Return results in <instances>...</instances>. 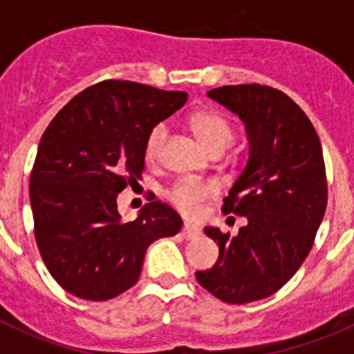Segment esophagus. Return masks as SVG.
<instances>
[{
    "mask_svg": "<svg viewBox=\"0 0 354 354\" xmlns=\"http://www.w3.org/2000/svg\"><path fill=\"white\" fill-rule=\"evenodd\" d=\"M183 236L186 237V239H195V237L200 236V228L193 227V225H189V223H184Z\"/></svg>",
    "mask_w": 354,
    "mask_h": 354,
    "instance_id": "1",
    "label": "esophagus"
}]
</instances>
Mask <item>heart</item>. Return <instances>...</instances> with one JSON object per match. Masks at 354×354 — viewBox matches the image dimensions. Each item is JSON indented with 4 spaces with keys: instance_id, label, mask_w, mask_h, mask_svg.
<instances>
[{
    "instance_id": "obj_1",
    "label": "heart",
    "mask_w": 354,
    "mask_h": 354,
    "mask_svg": "<svg viewBox=\"0 0 354 354\" xmlns=\"http://www.w3.org/2000/svg\"><path fill=\"white\" fill-rule=\"evenodd\" d=\"M189 126L195 131L200 142L204 143L212 154L223 152L234 140L232 124L228 122V118H225L221 113H216V111H209V109L196 111L189 118ZM167 124H162V122L150 127L145 136V145H143V154L149 161H154L159 158L165 140H167ZM216 193H218V187L214 184L186 179L171 187L168 198L184 214L196 216L204 209L205 202L216 196Z\"/></svg>"
}]
</instances>
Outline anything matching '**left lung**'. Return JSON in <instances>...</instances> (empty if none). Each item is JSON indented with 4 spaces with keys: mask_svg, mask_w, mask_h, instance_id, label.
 <instances>
[{
    "mask_svg": "<svg viewBox=\"0 0 354 354\" xmlns=\"http://www.w3.org/2000/svg\"><path fill=\"white\" fill-rule=\"evenodd\" d=\"M207 95L246 124L250 159L221 207L246 216V225L236 237L205 228L220 257L196 280L221 301L243 305L282 289L310 253L326 211V168L312 122L287 93L250 83Z\"/></svg>",
    "mask_w": 354,
    "mask_h": 354,
    "instance_id": "1",
    "label": "left lung"
}]
</instances>
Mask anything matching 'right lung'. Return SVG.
<instances>
[{
	"mask_svg": "<svg viewBox=\"0 0 354 354\" xmlns=\"http://www.w3.org/2000/svg\"><path fill=\"white\" fill-rule=\"evenodd\" d=\"M186 101V92L106 80L72 97L44 131L30 202L37 246L62 289L115 298L138 282L147 248L180 230V216L159 200L122 221L117 196L142 179L150 127Z\"/></svg>",
	"mask_w": 354,
	"mask_h": 354,
	"instance_id": "add662e5",
	"label": "right lung"
}]
</instances>
